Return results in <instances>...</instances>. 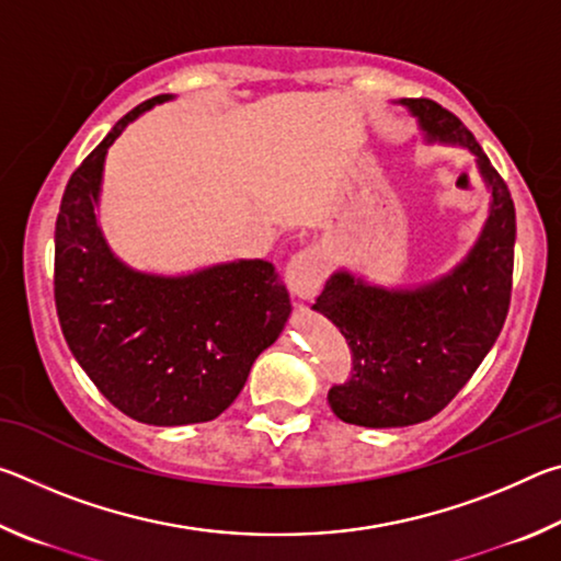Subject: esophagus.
<instances>
[{
  "instance_id": "1",
  "label": "esophagus",
  "mask_w": 561,
  "mask_h": 561,
  "mask_svg": "<svg viewBox=\"0 0 561 561\" xmlns=\"http://www.w3.org/2000/svg\"><path fill=\"white\" fill-rule=\"evenodd\" d=\"M327 277V262L317 247L294 254L287 264V287L299 301L314 299Z\"/></svg>"
}]
</instances>
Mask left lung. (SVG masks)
I'll use <instances>...</instances> for the list:
<instances>
[{"label":"left lung","mask_w":561,"mask_h":561,"mask_svg":"<svg viewBox=\"0 0 561 561\" xmlns=\"http://www.w3.org/2000/svg\"><path fill=\"white\" fill-rule=\"evenodd\" d=\"M425 144L470 150L490 193L485 225L450 272L413 287H381L336 270L311 309L354 351V374L329 391L344 423L405 428L433 417L470 381L505 324L515 264V205L462 123L428 99L396 101Z\"/></svg>","instance_id":"8db88e82"}]
</instances>
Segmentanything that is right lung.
Listing matches in <instances>:
<instances>
[{
  "label": "right lung",
  "instance_id": "right-lung-1",
  "mask_svg": "<svg viewBox=\"0 0 561 561\" xmlns=\"http://www.w3.org/2000/svg\"><path fill=\"white\" fill-rule=\"evenodd\" d=\"M173 99L163 93L126 113L76 168L54 234V297L66 344L121 413L148 425L220 415L291 314L289 291L267 260L156 274L111 250L99 222L108 148L128 123Z\"/></svg>",
  "mask_w": 561,
  "mask_h": 561
}]
</instances>
